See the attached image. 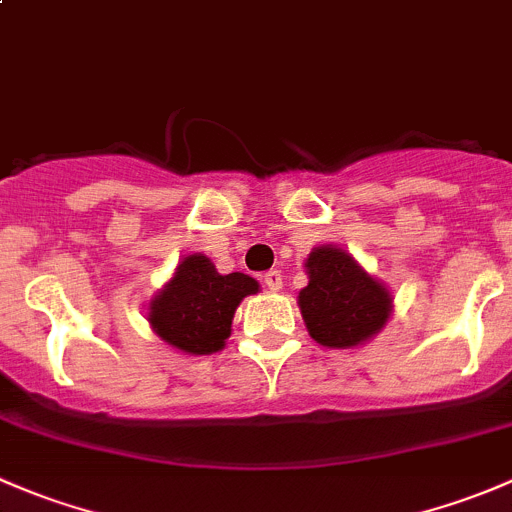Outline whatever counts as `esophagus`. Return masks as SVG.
Here are the masks:
<instances>
[{
  "label": "esophagus",
  "mask_w": 512,
  "mask_h": 512,
  "mask_svg": "<svg viewBox=\"0 0 512 512\" xmlns=\"http://www.w3.org/2000/svg\"><path fill=\"white\" fill-rule=\"evenodd\" d=\"M265 285L270 292H280L282 289V272L280 270H270L265 275Z\"/></svg>",
  "instance_id": "obj_1"
}]
</instances>
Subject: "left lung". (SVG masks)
I'll return each instance as SVG.
<instances>
[{
  "label": "left lung",
  "mask_w": 512,
  "mask_h": 512,
  "mask_svg": "<svg viewBox=\"0 0 512 512\" xmlns=\"http://www.w3.org/2000/svg\"><path fill=\"white\" fill-rule=\"evenodd\" d=\"M307 287L299 312L309 337L329 349H356L374 339L394 312V294L344 247L319 245L304 260Z\"/></svg>",
  "instance_id": "left-lung-1"
}]
</instances>
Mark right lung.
I'll return each mask as SVG.
<instances>
[{
    "label": "right lung",
    "mask_w": 512,
    "mask_h": 512,
    "mask_svg": "<svg viewBox=\"0 0 512 512\" xmlns=\"http://www.w3.org/2000/svg\"><path fill=\"white\" fill-rule=\"evenodd\" d=\"M260 292V282L245 272L220 275L203 252L185 255L173 277L148 302V324L168 347L190 356L225 349L232 317L247 294Z\"/></svg>",
    "instance_id": "1"
}]
</instances>
